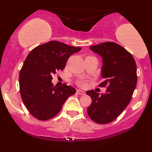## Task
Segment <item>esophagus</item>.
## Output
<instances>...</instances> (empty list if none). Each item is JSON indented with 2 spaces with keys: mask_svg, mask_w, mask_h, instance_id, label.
Masks as SVG:
<instances>
[{
  "mask_svg": "<svg viewBox=\"0 0 152 152\" xmlns=\"http://www.w3.org/2000/svg\"><path fill=\"white\" fill-rule=\"evenodd\" d=\"M76 92H77V94H79V95H85V94H86V93H85V92L82 90L78 89L77 91H76Z\"/></svg>",
  "mask_w": 152,
  "mask_h": 152,
  "instance_id": "obj_1",
  "label": "esophagus"
}]
</instances>
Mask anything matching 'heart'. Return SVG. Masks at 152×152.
Masks as SVG:
<instances>
[{"mask_svg": "<svg viewBox=\"0 0 152 152\" xmlns=\"http://www.w3.org/2000/svg\"><path fill=\"white\" fill-rule=\"evenodd\" d=\"M78 84L80 86H81V87H84V86H86V82H85V81H78Z\"/></svg>", "mask_w": 152, "mask_h": 152, "instance_id": "obj_1", "label": "heart"}]
</instances>
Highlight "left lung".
<instances>
[{
	"label": "left lung",
	"instance_id": "1",
	"mask_svg": "<svg viewBox=\"0 0 152 152\" xmlns=\"http://www.w3.org/2000/svg\"><path fill=\"white\" fill-rule=\"evenodd\" d=\"M90 49L103 59L104 81L99 86L107 90L101 96L94 90L86 91L92 99L87 113L92 121L106 124L116 119L129 104L137 83V65L132 54L114 42L102 43Z\"/></svg>",
	"mask_w": 152,
	"mask_h": 152
}]
</instances>
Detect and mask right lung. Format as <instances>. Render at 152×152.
I'll list each match as a JSON object with an SVG mask.
<instances>
[{
  "label": "right lung",
  "mask_w": 152,
  "mask_h": 152,
  "mask_svg": "<svg viewBox=\"0 0 152 152\" xmlns=\"http://www.w3.org/2000/svg\"><path fill=\"white\" fill-rule=\"evenodd\" d=\"M56 41L40 45L26 57L19 75L21 99L33 116L41 121L52 118L76 89L64 83L53 86L52 75L64 70L68 59L81 50Z\"/></svg>",
  "instance_id": "right-lung-1"
}]
</instances>
